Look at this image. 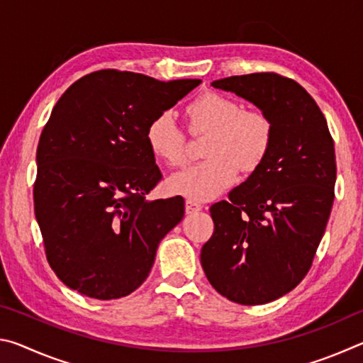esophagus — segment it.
I'll use <instances>...</instances> for the list:
<instances>
[{"label":"esophagus","instance_id":"obj_1","mask_svg":"<svg viewBox=\"0 0 363 363\" xmlns=\"http://www.w3.org/2000/svg\"><path fill=\"white\" fill-rule=\"evenodd\" d=\"M201 210H203V205L199 203V201H196V200H192V199H187L186 200V211L189 214L196 213V211H201Z\"/></svg>","mask_w":363,"mask_h":363}]
</instances>
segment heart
I'll use <instances>...</instances> for the list:
<instances>
[{
    "label": "heart",
    "instance_id": "b5f03b06",
    "mask_svg": "<svg viewBox=\"0 0 363 363\" xmlns=\"http://www.w3.org/2000/svg\"><path fill=\"white\" fill-rule=\"evenodd\" d=\"M186 113L190 131L210 133L205 147L208 160L171 176V192L192 200L214 199L235 184L238 171L253 173L267 158L274 126L257 110H245L232 97L210 91L195 97ZM145 140L152 155L168 167L186 163V136L169 112L158 113L149 123Z\"/></svg>",
    "mask_w": 363,
    "mask_h": 363
}]
</instances>
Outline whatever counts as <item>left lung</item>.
I'll return each instance as SVG.
<instances>
[{"label": "left lung", "mask_w": 363, "mask_h": 363, "mask_svg": "<svg viewBox=\"0 0 363 363\" xmlns=\"http://www.w3.org/2000/svg\"><path fill=\"white\" fill-rule=\"evenodd\" d=\"M272 121L267 158L210 208L214 232L200 261L214 290L243 306L266 304L306 277L335 200V144L311 94L277 73L211 83Z\"/></svg>", "instance_id": "left-lung-1"}]
</instances>
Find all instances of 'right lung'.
Wrapping results in <instances>:
<instances>
[{
    "label": "right lung",
    "mask_w": 363,
    "mask_h": 363,
    "mask_svg": "<svg viewBox=\"0 0 363 363\" xmlns=\"http://www.w3.org/2000/svg\"><path fill=\"white\" fill-rule=\"evenodd\" d=\"M200 83L101 70L54 106L36 150L35 216L49 266L72 290L118 299L149 277L184 199H145L162 179L145 131Z\"/></svg>",
    "instance_id": "1"
}]
</instances>
